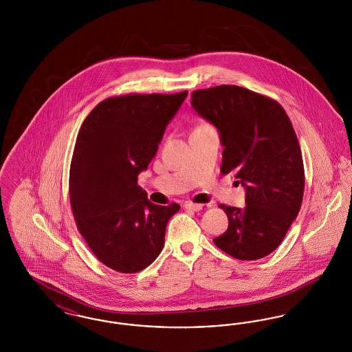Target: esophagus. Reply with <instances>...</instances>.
<instances>
[{
    "label": "esophagus",
    "instance_id": "obj_1",
    "mask_svg": "<svg viewBox=\"0 0 352 352\" xmlns=\"http://www.w3.org/2000/svg\"><path fill=\"white\" fill-rule=\"evenodd\" d=\"M184 208L186 210H191V211H199L203 208V204H199V203H191V201H186L184 204Z\"/></svg>",
    "mask_w": 352,
    "mask_h": 352
}]
</instances>
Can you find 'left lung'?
Segmentation results:
<instances>
[{"mask_svg":"<svg viewBox=\"0 0 352 352\" xmlns=\"http://www.w3.org/2000/svg\"><path fill=\"white\" fill-rule=\"evenodd\" d=\"M191 105L219 131L221 174L232 171L245 188L244 208L219 204L228 228L214 243L239 260L265 257L301 208L305 170L293 125L277 101L237 85L194 91Z\"/></svg>","mask_w":352,"mask_h":352,"instance_id":"obj_1","label":"left lung"}]
</instances>
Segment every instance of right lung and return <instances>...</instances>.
<instances>
[{
    "mask_svg": "<svg viewBox=\"0 0 352 352\" xmlns=\"http://www.w3.org/2000/svg\"><path fill=\"white\" fill-rule=\"evenodd\" d=\"M187 91L124 95L99 102L84 120L69 168L78 230L104 265L120 273L149 267L181 206H158L137 184Z\"/></svg>",
    "mask_w": 352,
    "mask_h": 352,
    "instance_id": "obj_1",
    "label": "right lung"
}]
</instances>
